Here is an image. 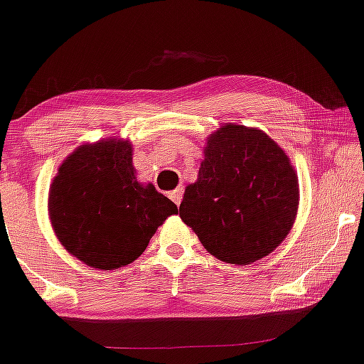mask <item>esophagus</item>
Here are the masks:
<instances>
[{"mask_svg": "<svg viewBox=\"0 0 364 364\" xmlns=\"http://www.w3.org/2000/svg\"><path fill=\"white\" fill-rule=\"evenodd\" d=\"M169 198L173 200L174 203H176V205L181 203V200H183V190H181V188H178V190L171 191V193H169Z\"/></svg>", "mask_w": 364, "mask_h": 364, "instance_id": "obj_1", "label": "esophagus"}]
</instances>
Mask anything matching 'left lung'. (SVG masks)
I'll list each match as a JSON object with an SVG mask.
<instances>
[{
    "label": "left lung",
    "instance_id": "left-lung-1",
    "mask_svg": "<svg viewBox=\"0 0 364 364\" xmlns=\"http://www.w3.org/2000/svg\"><path fill=\"white\" fill-rule=\"evenodd\" d=\"M198 179L179 217L203 247L230 264H251L290 234L299 178L282 147L259 129L227 124L207 140Z\"/></svg>",
    "mask_w": 364,
    "mask_h": 364
}]
</instances>
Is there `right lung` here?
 <instances>
[{
    "instance_id": "obj_1",
    "label": "right lung",
    "mask_w": 364,
    "mask_h": 364,
    "mask_svg": "<svg viewBox=\"0 0 364 364\" xmlns=\"http://www.w3.org/2000/svg\"><path fill=\"white\" fill-rule=\"evenodd\" d=\"M178 207L152 183L140 185L129 140L80 146L59 166L49 217L59 242L98 269H118L146 251L157 227Z\"/></svg>"
}]
</instances>
